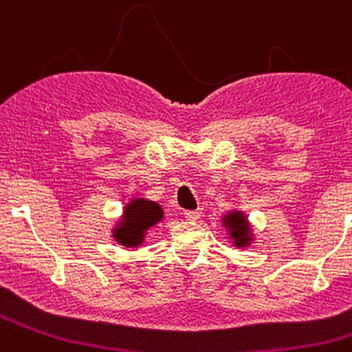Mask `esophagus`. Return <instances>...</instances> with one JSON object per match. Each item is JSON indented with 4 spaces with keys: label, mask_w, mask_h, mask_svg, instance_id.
<instances>
[{
    "label": "esophagus",
    "mask_w": 352,
    "mask_h": 352,
    "mask_svg": "<svg viewBox=\"0 0 352 352\" xmlns=\"http://www.w3.org/2000/svg\"><path fill=\"white\" fill-rule=\"evenodd\" d=\"M185 219L190 220V222H195V220L201 219V211L195 210V211H185Z\"/></svg>",
    "instance_id": "1"
}]
</instances>
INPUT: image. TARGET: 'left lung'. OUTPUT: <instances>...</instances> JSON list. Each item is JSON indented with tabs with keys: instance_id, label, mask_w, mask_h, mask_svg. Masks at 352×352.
Listing matches in <instances>:
<instances>
[{
	"instance_id": "obj_1",
	"label": "left lung",
	"mask_w": 352,
	"mask_h": 352,
	"mask_svg": "<svg viewBox=\"0 0 352 352\" xmlns=\"http://www.w3.org/2000/svg\"><path fill=\"white\" fill-rule=\"evenodd\" d=\"M220 223L226 229L227 239L236 248H248L256 241V232L252 229L248 214L239 208L229 210L220 217Z\"/></svg>"
}]
</instances>
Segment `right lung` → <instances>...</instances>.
Segmentation results:
<instances>
[{"label":"right lung","instance_id":"obj_1","mask_svg":"<svg viewBox=\"0 0 352 352\" xmlns=\"http://www.w3.org/2000/svg\"><path fill=\"white\" fill-rule=\"evenodd\" d=\"M164 220V208L151 199L132 197L111 226V238L125 248H139L148 232Z\"/></svg>","mask_w":352,"mask_h":352}]
</instances>
